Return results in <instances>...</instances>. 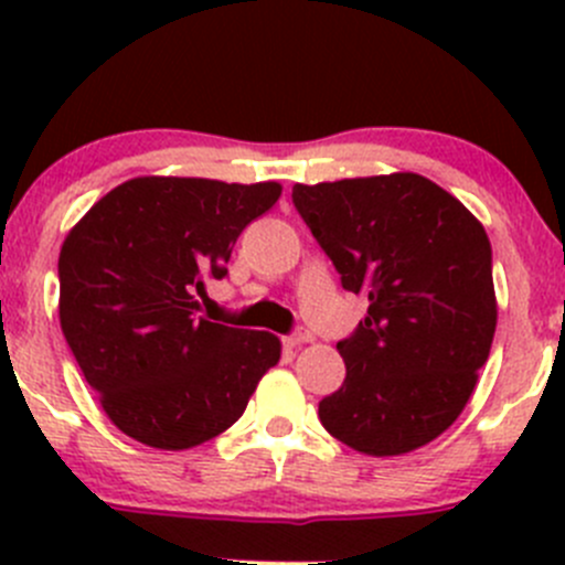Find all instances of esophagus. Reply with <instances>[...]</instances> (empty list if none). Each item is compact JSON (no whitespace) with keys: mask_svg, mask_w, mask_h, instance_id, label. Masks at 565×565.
Wrapping results in <instances>:
<instances>
[{"mask_svg":"<svg viewBox=\"0 0 565 565\" xmlns=\"http://www.w3.org/2000/svg\"><path fill=\"white\" fill-rule=\"evenodd\" d=\"M306 341H311V330L303 328V324H298V328L287 335L289 347H300V344H306Z\"/></svg>","mask_w":565,"mask_h":565,"instance_id":"1","label":"esophagus"}]
</instances>
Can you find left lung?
I'll return each mask as SVG.
<instances>
[{
	"instance_id": "1",
	"label": "left lung",
	"mask_w": 565,
	"mask_h": 565,
	"mask_svg": "<svg viewBox=\"0 0 565 565\" xmlns=\"http://www.w3.org/2000/svg\"><path fill=\"white\" fill-rule=\"evenodd\" d=\"M292 204L347 292L369 300L339 352L324 429L372 457L415 451L448 429L492 350V246L470 210L413 172L295 185Z\"/></svg>"
}]
</instances>
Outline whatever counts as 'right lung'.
Here are the masks:
<instances>
[{"mask_svg":"<svg viewBox=\"0 0 565 565\" xmlns=\"http://www.w3.org/2000/svg\"><path fill=\"white\" fill-rule=\"evenodd\" d=\"M278 196V182L136 177L65 237L62 333L119 431L163 451L213 440L276 366V335L210 322L196 295Z\"/></svg>","mask_w":565,"mask_h":565,"instance_id":"right-lung-1","label":"right lung"}]
</instances>
